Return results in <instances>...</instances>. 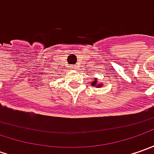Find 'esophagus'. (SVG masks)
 I'll return each mask as SVG.
<instances>
[{
	"label": "esophagus",
	"mask_w": 154,
	"mask_h": 154,
	"mask_svg": "<svg viewBox=\"0 0 154 154\" xmlns=\"http://www.w3.org/2000/svg\"><path fill=\"white\" fill-rule=\"evenodd\" d=\"M74 68H75V67H74Z\"/></svg>",
	"instance_id": "1"
}]
</instances>
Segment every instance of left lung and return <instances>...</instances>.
I'll use <instances>...</instances> for the list:
<instances>
[{
    "label": "left lung",
    "mask_w": 154,
    "mask_h": 154,
    "mask_svg": "<svg viewBox=\"0 0 154 154\" xmlns=\"http://www.w3.org/2000/svg\"><path fill=\"white\" fill-rule=\"evenodd\" d=\"M96 82H97V80H94V81H93V82H92V86H96ZM99 86H101V85H98V87H99Z\"/></svg>",
    "instance_id": "1"
}]
</instances>
